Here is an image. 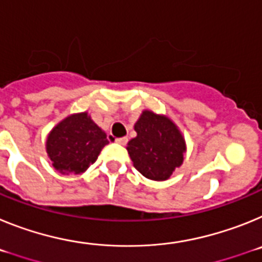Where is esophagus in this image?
Instances as JSON below:
<instances>
[{
    "label": "esophagus",
    "instance_id": "1",
    "mask_svg": "<svg viewBox=\"0 0 262 262\" xmlns=\"http://www.w3.org/2000/svg\"><path fill=\"white\" fill-rule=\"evenodd\" d=\"M127 142H128V139H127V138H118V139H115V143H118V144H120V145H126Z\"/></svg>",
    "mask_w": 262,
    "mask_h": 262
}]
</instances>
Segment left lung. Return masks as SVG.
I'll list each match as a JSON object with an SVG mask.
<instances>
[{"mask_svg": "<svg viewBox=\"0 0 262 262\" xmlns=\"http://www.w3.org/2000/svg\"><path fill=\"white\" fill-rule=\"evenodd\" d=\"M136 138L127 144L134 166L154 181L168 180L181 166L186 151L181 131L165 115L144 110L134 126Z\"/></svg>", "mask_w": 262, "mask_h": 262, "instance_id": "1", "label": "left lung"}]
</instances>
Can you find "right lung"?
<instances>
[{
  "mask_svg": "<svg viewBox=\"0 0 262 262\" xmlns=\"http://www.w3.org/2000/svg\"><path fill=\"white\" fill-rule=\"evenodd\" d=\"M106 144V134L88 113H80L69 115L53 127L46 149L56 170L62 174H80L96 163Z\"/></svg>",
  "mask_w": 262,
  "mask_h": 262,
  "instance_id": "obj_1",
  "label": "right lung"
}]
</instances>
